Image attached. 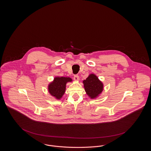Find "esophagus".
Wrapping results in <instances>:
<instances>
[{
  "instance_id": "esophagus-1",
  "label": "esophagus",
  "mask_w": 151,
  "mask_h": 151,
  "mask_svg": "<svg viewBox=\"0 0 151 151\" xmlns=\"http://www.w3.org/2000/svg\"><path fill=\"white\" fill-rule=\"evenodd\" d=\"M73 79H74V80H75V81H79V76H78V75H75L74 76H73Z\"/></svg>"
}]
</instances>
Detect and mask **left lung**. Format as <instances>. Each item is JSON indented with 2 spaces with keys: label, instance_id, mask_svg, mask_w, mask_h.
<instances>
[{
  "label": "left lung",
  "instance_id": "8db88e82",
  "mask_svg": "<svg viewBox=\"0 0 151 151\" xmlns=\"http://www.w3.org/2000/svg\"><path fill=\"white\" fill-rule=\"evenodd\" d=\"M83 83L86 93L92 99L99 96L103 91L104 85L102 83L93 73L90 74L86 80H84Z\"/></svg>",
  "mask_w": 151,
  "mask_h": 151
}]
</instances>
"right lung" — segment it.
Wrapping results in <instances>:
<instances>
[{
  "label": "right lung",
  "mask_w": 151,
  "mask_h": 151,
  "mask_svg": "<svg viewBox=\"0 0 151 151\" xmlns=\"http://www.w3.org/2000/svg\"><path fill=\"white\" fill-rule=\"evenodd\" d=\"M72 81L70 78L55 77L48 86L49 92L56 99L60 100L65 94L66 84Z\"/></svg>",
  "instance_id": "add662e5"
}]
</instances>
